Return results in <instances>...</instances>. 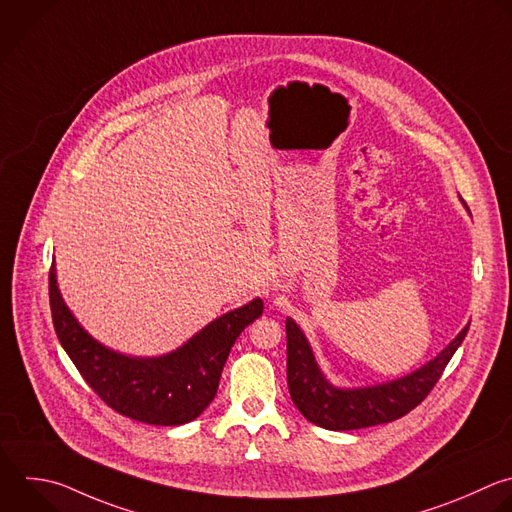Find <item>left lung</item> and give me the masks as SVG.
Masks as SVG:
<instances>
[{"label":"left lung","instance_id":"left-lung-1","mask_svg":"<svg viewBox=\"0 0 512 512\" xmlns=\"http://www.w3.org/2000/svg\"><path fill=\"white\" fill-rule=\"evenodd\" d=\"M470 323L422 368L364 388L333 386L321 372L301 327L287 317V386L297 410L325 430H358L386 424L414 410L440 380L446 364L460 348Z\"/></svg>","mask_w":512,"mask_h":512}]
</instances>
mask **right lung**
Instances as JSON below:
<instances>
[{
  "label": "right lung",
  "mask_w": 512,
  "mask_h": 512,
  "mask_svg": "<svg viewBox=\"0 0 512 512\" xmlns=\"http://www.w3.org/2000/svg\"><path fill=\"white\" fill-rule=\"evenodd\" d=\"M50 309L62 348L112 410L144 424L179 426L213 402L229 352L241 331L263 313V301L255 297L227 311L181 348L156 358L126 356L96 342L60 293L56 261L50 269Z\"/></svg>",
  "instance_id": "right-lung-1"
}]
</instances>
